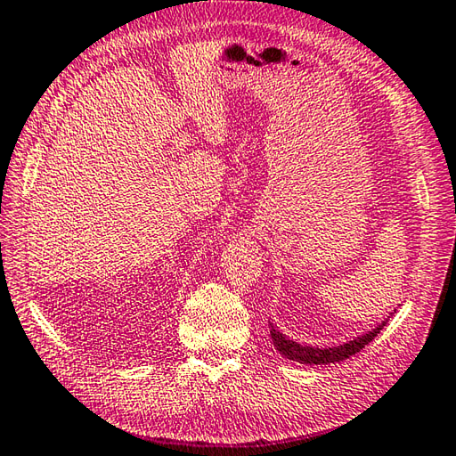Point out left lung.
Listing matches in <instances>:
<instances>
[{"instance_id":"left-lung-1","label":"left lung","mask_w":456,"mask_h":456,"mask_svg":"<svg viewBox=\"0 0 456 456\" xmlns=\"http://www.w3.org/2000/svg\"><path fill=\"white\" fill-rule=\"evenodd\" d=\"M386 322H388V319H386ZM386 322H382L376 329H372V331L353 338V341L338 345V346H329V348L299 345L297 341H292V338H288L286 335L280 333L273 323H270V329H273V331H270V337H273L276 351L282 356L289 358V361H296L302 364H329V362H341V361H345V358L356 354L358 351H362V348L370 343L378 333L382 331Z\"/></svg>"}]
</instances>
